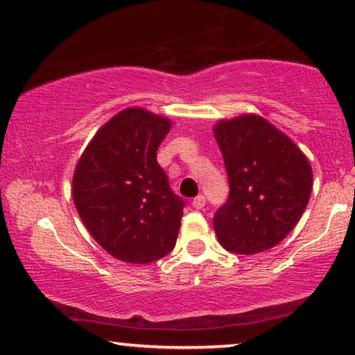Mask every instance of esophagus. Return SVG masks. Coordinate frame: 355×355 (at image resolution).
I'll list each match as a JSON object with an SVG mask.
<instances>
[{
  "label": "esophagus",
  "instance_id": "esophagus-1",
  "mask_svg": "<svg viewBox=\"0 0 355 355\" xmlns=\"http://www.w3.org/2000/svg\"><path fill=\"white\" fill-rule=\"evenodd\" d=\"M192 207L197 210H202L205 207V197L204 196H197L194 200H192Z\"/></svg>",
  "mask_w": 355,
  "mask_h": 355
}]
</instances>
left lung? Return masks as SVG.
Masks as SVG:
<instances>
[{
	"label": "left lung",
	"instance_id": "obj_1",
	"mask_svg": "<svg viewBox=\"0 0 355 355\" xmlns=\"http://www.w3.org/2000/svg\"><path fill=\"white\" fill-rule=\"evenodd\" d=\"M214 135L230 182L227 204L214 217L218 243L246 256L277 246L310 200V161L284 132L256 114L222 119Z\"/></svg>",
	"mask_w": 355,
	"mask_h": 355
}]
</instances>
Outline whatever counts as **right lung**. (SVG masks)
Instances as JSON below:
<instances>
[{
	"instance_id": "right-lung-1",
	"label": "right lung",
	"mask_w": 355,
	"mask_h": 355,
	"mask_svg": "<svg viewBox=\"0 0 355 355\" xmlns=\"http://www.w3.org/2000/svg\"><path fill=\"white\" fill-rule=\"evenodd\" d=\"M171 125L146 109H123L96 132L73 173V202L87 232L128 264H150L176 245L184 202L156 161Z\"/></svg>"
}]
</instances>
